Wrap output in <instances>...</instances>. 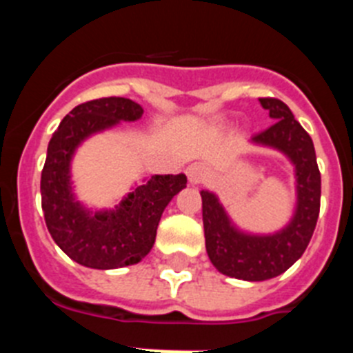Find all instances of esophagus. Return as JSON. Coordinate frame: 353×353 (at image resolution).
<instances>
[{
    "label": "esophagus",
    "mask_w": 353,
    "mask_h": 353,
    "mask_svg": "<svg viewBox=\"0 0 353 353\" xmlns=\"http://www.w3.org/2000/svg\"><path fill=\"white\" fill-rule=\"evenodd\" d=\"M187 173V179H189V182L194 185V183H201L205 179H207V168L201 164V162H192V164H189L185 170Z\"/></svg>",
    "instance_id": "34e87169"
}]
</instances>
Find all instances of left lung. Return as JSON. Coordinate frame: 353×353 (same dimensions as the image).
<instances>
[{"mask_svg": "<svg viewBox=\"0 0 353 353\" xmlns=\"http://www.w3.org/2000/svg\"><path fill=\"white\" fill-rule=\"evenodd\" d=\"M260 104L274 123L249 143L276 150L293 166L295 207L288 223L270 233L249 232L230 217L215 192H199L208 258L221 274L242 281H267L288 270L304 254L320 214L322 180L313 139L285 102L260 99Z\"/></svg>", "mask_w": 353, "mask_h": 353, "instance_id": "8db88e82", "label": "left lung"}]
</instances>
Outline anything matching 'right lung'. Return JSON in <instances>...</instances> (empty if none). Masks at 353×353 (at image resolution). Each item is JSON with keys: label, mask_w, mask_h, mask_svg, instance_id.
<instances>
[{"label": "right lung", "mask_w": 353, "mask_h": 353, "mask_svg": "<svg viewBox=\"0 0 353 353\" xmlns=\"http://www.w3.org/2000/svg\"><path fill=\"white\" fill-rule=\"evenodd\" d=\"M141 114V105L123 97L84 102L61 120L49 141L40 180L46 224L58 248L88 269L139 263L154 248L164 208L187 187L183 173L152 174L134 183L114 207H88L77 198L72 179L77 148L120 121H138Z\"/></svg>", "instance_id": "1"}]
</instances>
